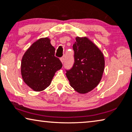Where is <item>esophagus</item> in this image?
<instances>
[{"label": "esophagus", "instance_id": "34e87169", "mask_svg": "<svg viewBox=\"0 0 132 132\" xmlns=\"http://www.w3.org/2000/svg\"><path fill=\"white\" fill-rule=\"evenodd\" d=\"M64 60H65L64 56H63V57H61V62L62 63V64H64Z\"/></svg>", "mask_w": 132, "mask_h": 132}]
</instances>
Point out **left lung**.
<instances>
[{"label":"left lung","instance_id":"8db88e82","mask_svg":"<svg viewBox=\"0 0 132 132\" xmlns=\"http://www.w3.org/2000/svg\"><path fill=\"white\" fill-rule=\"evenodd\" d=\"M73 49L75 62L71 69L66 70V76L75 91L87 93L102 79L104 68L103 54L86 37L76 38Z\"/></svg>","mask_w":132,"mask_h":132}]
</instances>
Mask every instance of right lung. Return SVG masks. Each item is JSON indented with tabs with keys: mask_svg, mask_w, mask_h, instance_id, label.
Masks as SVG:
<instances>
[{
	"mask_svg": "<svg viewBox=\"0 0 132 132\" xmlns=\"http://www.w3.org/2000/svg\"><path fill=\"white\" fill-rule=\"evenodd\" d=\"M48 38H41L27 50L21 60V72L24 82L35 91L46 89L56 71L62 67L55 56V48Z\"/></svg>",
	"mask_w": 132,
	"mask_h": 132,
	"instance_id": "obj_1",
	"label": "right lung"
}]
</instances>
